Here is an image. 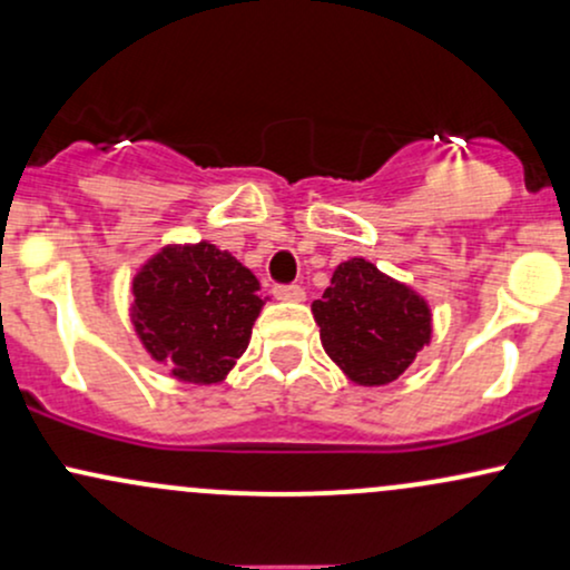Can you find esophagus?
Wrapping results in <instances>:
<instances>
[{
	"label": "esophagus",
	"mask_w": 570,
	"mask_h": 570,
	"mask_svg": "<svg viewBox=\"0 0 570 570\" xmlns=\"http://www.w3.org/2000/svg\"><path fill=\"white\" fill-rule=\"evenodd\" d=\"M273 297L289 299V303H299V299H305V289L297 284H276L273 286Z\"/></svg>",
	"instance_id": "obj_1"
}]
</instances>
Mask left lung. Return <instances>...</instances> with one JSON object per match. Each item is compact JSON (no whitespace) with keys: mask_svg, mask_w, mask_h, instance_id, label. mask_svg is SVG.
<instances>
[{"mask_svg":"<svg viewBox=\"0 0 570 570\" xmlns=\"http://www.w3.org/2000/svg\"><path fill=\"white\" fill-rule=\"evenodd\" d=\"M313 318L332 362L358 385L396 381L431 340L423 297L362 257L337 265Z\"/></svg>","mask_w":570,"mask_h":570,"instance_id":"8db88e82","label":"left lung"}]
</instances>
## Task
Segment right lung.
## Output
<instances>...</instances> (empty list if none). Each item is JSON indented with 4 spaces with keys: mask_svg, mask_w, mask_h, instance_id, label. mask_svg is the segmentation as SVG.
<instances>
[{
    "mask_svg": "<svg viewBox=\"0 0 570 570\" xmlns=\"http://www.w3.org/2000/svg\"><path fill=\"white\" fill-rule=\"evenodd\" d=\"M254 273L214 244L168 246L134 281V326L155 362L187 383H219L263 311Z\"/></svg>",
    "mask_w": 570,
    "mask_h": 570,
    "instance_id": "obj_1",
    "label": "right lung"
}]
</instances>
